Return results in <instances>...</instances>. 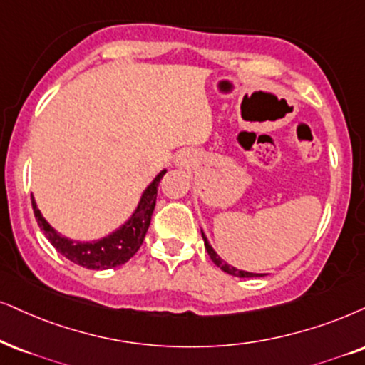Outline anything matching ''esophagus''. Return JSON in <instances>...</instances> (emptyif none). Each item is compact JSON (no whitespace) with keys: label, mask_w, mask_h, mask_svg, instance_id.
Masks as SVG:
<instances>
[{"label":"esophagus","mask_w":365,"mask_h":365,"mask_svg":"<svg viewBox=\"0 0 365 365\" xmlns=\"http://www.w3.org/2000/svg\"><path fill=\"white\" fill-rule=\"evenodd\" d=\"M188 163V155L187 153H180L178 158H177V165H187Z\"/></svg>","instance_id":"1"}]
</instances>
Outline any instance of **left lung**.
<instances>
[{
  "instance_id": "obj_1",
  "label": "left lung",
  "mask_w": 365,
  "mask_h": 365,
  "mask_svg": "<svg viewBox=\"0 0 365 365\" xmlns=\"http://www.w3.org/2000/svg\"><path fill=\"white\" fill-rule=\"evenodd\" d=\"M202 232V239H204V244H205V249H207V252H209V256H210V259L214 261V264L217 266V267H220V269L224 271V273H227V274H230V276H236V278H257V276H262V274H259V273H249V271H242V269H237V267H234V266H230V264H227V262H225L222 257H220L219 255H217V252L214 251V247L210 246V242H209V239L205 237V234H204V230H200Z\"/></svg>"
}]
</instances>
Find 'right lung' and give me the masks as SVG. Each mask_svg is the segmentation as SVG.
Segmentation results:
<instances>
[{
    "label": "right lung",
    "mask_w": 365,
    "mask_h": 365,
    "mask_svg": "<svg viewBox=\"0 0 365 365\" xmlns=\"http://www.w3.org/2000/svg\"><path fill=\"white\" fill-rule=\"evenodd\" d=\"M165 173H167V170L163 168L153 178V182L145 188L136 209L133 210V214L129 215L126 222L119 225L118 229H114L108 236L96 239V241H76V239L62 236L41 215L35 197L31 195V205H34L36 222H38L40 229L43 230L45 237L52 242V246L57 249L60 255L66 256L68 261L76 262V264L82 267H87V269L96 271L118 267L131 259L143 244V239H145L146 230L150 227L151 215H153L156 205L158 183Z\"/></svg>",
    "instance_id": "1"
}]
</instances>
